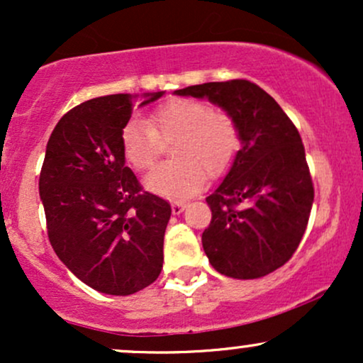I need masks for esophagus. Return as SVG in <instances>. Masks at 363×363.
<instances>
[{"mask_svg":"<svg viewBox=\"0 0 363 363\" xmlns=\"http://www.w3.org/2000/svg\"><path fill=\"white\" fill-rule=\"evenodd\" d=\"M186 206H187V203H184V201H174L172 203V213L174 215H181L182 211L186 210Z\"/></svg>","mask_w":363,"mask_h":363,"instance_id":"1","label":"esophagus"}]
</instances>
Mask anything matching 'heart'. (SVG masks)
Here are the masks:
<instances>
[{
    "instance_id": "obj_1",
    "label": "heart",
    "mask_w": 363,
    "mask_h": 363,
    "mask_svg": "<svg viewBox=\"0 0 363 363\" xmlns=\"http://www.w3.org/2000/svg\"><path fill=\"white\" fill-rule=\"evenodd\" d=\"M176 140L177 160L162 164L147 176L150 191L169 199L193 196L210 177L232 167L242 147L240 128L223 109H213L198 99H170L143 119H129L121 129V150L136 170H147L164 152V143Z\"/></svg>"
}]
</instances>
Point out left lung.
Masks as SVG:
<instances>
[{"mask_svg":"<svg viewBox=\"0 0 363 363\" xmlns=\"http://www.w3.org/2000/svg\"><path fill=\"white\" fill-rule=\"evenodd\" d=\"M234 116L242 148L222 184L206 198L211 222L203 232L211 266L252 280L294 256L309 222L314 184L298 129L277 101L249 80L210 82L176 90Z\"/></svg>","mask_w":363,"mask_h":363,"instance_id":"left-lung-1","label":"left lung"}]
</instances>
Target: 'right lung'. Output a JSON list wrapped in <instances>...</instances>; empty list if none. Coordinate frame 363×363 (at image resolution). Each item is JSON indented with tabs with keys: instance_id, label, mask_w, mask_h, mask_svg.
I'll return each instance as SVG.
<instances>
[{
	"instance_id": "right-lung-1",
	"label": "right lung",
	"mask_w": 363,
	"mask_h": 363,
	"mask_svg": "<svg viewBox=\"0 0 363 363\" xmlns=\"http://www.w3.org/2000/svg\"><path fill=\"white\" fill-rule=\"evenodd\" d=\"M164 91L148 94L145 104ZM140 95L91 99L60 119L48 141L39 193L54 252L94 290L131 295L164 264L169 201L148 193L124 165L121 129Z\"/></svg>"
}]
</instances>
